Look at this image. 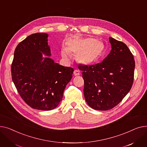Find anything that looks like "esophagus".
Instances as JSON below:
<instances>
[{
	"label": "esophagus",
	"mask_w": 147,
	"mask_h": 147,
	"mask_svg": "<svg viewBox=\"0 0 147 147\" xmlns=\"http://www.w3.org/2000/svg\"><path fill=\"white\" fill-rule=\"evenodd\" d=\"M74 74L75 76H78L80 75V72L78 70H75L74 72Z\"/></svg>",
	"instance_id": "esophagus-1"
}]
</instances>
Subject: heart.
I'll return each instance as SVG.
<instances>
[{"label": "heart", "instance_id": "b5f03b06", "mask_svg": "<svg viewBox=\"0 0 147 147\" xmlns=\"http://www.w3.org/2000/svg\"><path fill=\"white\" fill-rule=\"evenodd\" d=\"M104 51L105 45L101 41L91 37L75 38L68 41L66 48H62L60 55L67 61L71 60V55H76L78 62L89 66L96 63Z\"/></svg>", "mask_w": 147, "mask_h": 147}]
</instances>
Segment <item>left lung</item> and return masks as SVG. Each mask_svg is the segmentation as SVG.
<instances>
[{"mask_svg":"<svg viewBox=\"0 0 147 147\" xmlns=\"http://www.w3.org/2000/svg\"><path fill=\"white\" fill-rule=\"evenodd\" d=\"M111 49L102 62L90 66L80 65L84 80L86 102L93 109L115 107L131 90L135 63L133 55L122 41L109 37Z\"/></svg>","mask_w":147,"mask_h":147,"instance_id":"left-lung-1","label":"left lung"}]
</instances>
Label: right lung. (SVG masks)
<instances>
[{"label": "right lung", "instance_id": "1", "mask_svg": "<svg viewBox=\"0 0 147 147\" xmlns=\"http://www.w3.org/2000/svg\"><path fill=\"white\" fill-rule=\"evenodd\" d=\"M48 37L46 33L32 34L20 42L11 66L12 79L21 98L32 109L47 111L62 101L74 71L50 57Z\"/></svg>", "mask_w": 147, "mask_h": 147}]
</instances>
